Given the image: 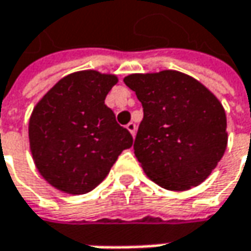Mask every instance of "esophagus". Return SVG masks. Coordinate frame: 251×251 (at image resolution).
I'll return each instance as SVG.
<instances>
[{"label":"esophagus","mask_w":251,"mask_h":251,"mask_svg":"<svg viewBox=\"0 0 251 251\" xmlns=\"http://www.w3.org/2000/svg\"><path fill=\"white\" fill-rule=\"evenodd\" d=\"M126 127H127V130L131 132V135L134 137V135H135V131H137V126H135L134 123H128Z\"/></svg>","instance_id":"esophagus-1"}]
</instances>
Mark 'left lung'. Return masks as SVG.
<instances>
[{
	"instance_id": "1",
	"label": "left lung",
	"mask_w": 251,
	"mask_h": 251,
	"mask_svg": "<svg viewBox=\"0 0 251 251\" xmlns=\"http://www.w3.org/2000/svg\"><path fill=\"white\" fill-rule=\"evenodd\" d=\"M124 83L144 110L134 154L147 176L176 192L202 183L227 145L226 113L218 97L176 70L134 73Z\"/></svg>"
}]
</instances>
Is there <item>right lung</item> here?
<instances>
[{
    "label": "right lung",
    "instance_id": "1",
    "mask_svg": "<svg viewBox=\"0 0 251 251\" xmlns=\"http://www.w3.org/2000/svg\"><path fill=\"white\" fill-rule=\"evenodd\" d=\"M119 82L97 70L70 73L45 94L29 119L32 158L48 183L70 195L90 192L132 145L106 96Z\"/></svg>",
    "mask_w": 251,
    "mask_h": 251
}]
</instances>
